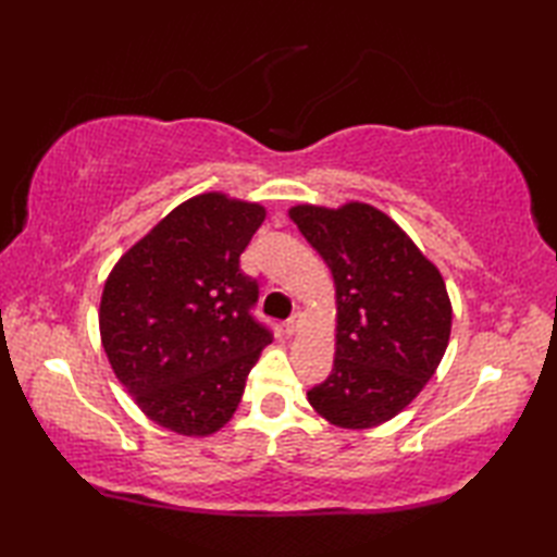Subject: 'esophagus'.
<instances>
[{
	"mask_svg": "<svg viewBox=\"0 0 557 557\" xmlns=\"http://www.w3.org/2000/svg\"><path fill=\"white\" fill-rule=\"evenodd\" d=\"M301 325H304V315L301 313H294L292 318H289V321H287V333L289 335H297L299 333V330H301Z\"/></svg>",
	"mask_w": 557,
	"mask_h": 557,
	"instance_id": "obj_1",
	"label": "esophagus"
}]
</instances>
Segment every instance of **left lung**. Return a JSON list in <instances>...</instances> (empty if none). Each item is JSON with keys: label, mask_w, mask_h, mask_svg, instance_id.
Wrapping results in <instances>:
<instances>
[{"label": "left lung", "mask_w": 557, "mask_h": 557, "mask_svg": "<svg viewBox=\"0 0 557 557\" xmlns=\"http://www.w3.org/2000/svg\"><path fill=\"white\" fill-rule=\"evenodd\" d=\"M289 218L335 280L333 373L309 401L337 429H373L411 405L443 359L453 327L445 280L369 203L294 206Z\"/></svg>", "instance_id": "1"}]
</instances>
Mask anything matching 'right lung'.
I'll return each mask as SVG.
<instances>
[{
  "mask_svg": "<svg viewBox=\"0 0 557 557\" xmlns=\"http://www.w3.org/2000/svg\"><path fill=\"white\" fill-rule=\"evenodd\" d=\"M265 208L224 194L176 206L120 258L100 299L110 366L150 421L206 437L232 419L272 333L239 256Z\"/></svg>",
  "mask_w": 557,
  "mask_h": 557,
  "instance_id": "1",
  "label": "right lung"
}]
</instances>
